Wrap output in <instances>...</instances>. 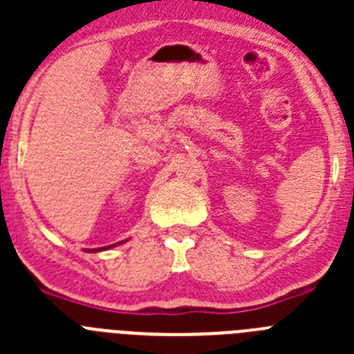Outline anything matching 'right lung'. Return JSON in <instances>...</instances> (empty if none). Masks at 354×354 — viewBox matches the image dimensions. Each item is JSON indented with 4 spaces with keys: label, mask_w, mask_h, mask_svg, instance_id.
I'll use <instances>...</instances> for the list:
<instances>
[{
    "label": "right lung",
    "mask_w": 354,
    "mask_h": 354,
    "mask_svg": "<svg viewBox=\"0 0 354 354\" xmlns=\"http://www.w3.org/2000/svg\"><path fill=\"white\" fill-rule=\"evenodd\" d=\"M120 243H124V241H120ZM120 243H117V245H120ZM117 245H111V246H104V248H93V250H88V252H102V250L113 248V246H117Z\"/></svg>",
    "instance_id": "obj_1"
}]
</instances>
